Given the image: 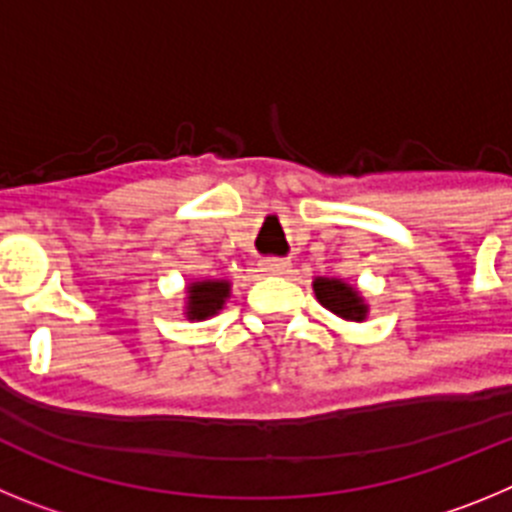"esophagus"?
<instances>
[{"label": "esophagus", "instance_id": "1", "mask_svg": "<svg viewBox=\"0 0 512 512\" xmlns=\"http://www.w3.org/2000/svg\"><path fill=\"white\" fill-rule=\"evenodd\" d=\"M289 261L287 259H264L261 261V271L266 274H289Z\"/></svg>", "mask_w": 512, "mask_h": 512}]
</instances>
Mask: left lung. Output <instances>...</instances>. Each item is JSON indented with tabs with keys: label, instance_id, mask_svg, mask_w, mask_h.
<instances>
[{
	"label": "left lung",
	"instance_id": "8db88e82",
	"mask_svg": "<svg viewBox=\"0 0 512 512\" xmlns=\"http://www.w3.org/2000/svg\"><path fill=\"white\" fill-rule=\"evenodd\" d=\"M315 295L320 305L336 312L338 318L346 320H364L366 305H361V297L356 295L354 287L338 282V279H315Z\"/></svg>",
	"mask_w": 512,
	"mask_h": 512
}]
</instances>
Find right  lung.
I'll use <instances>...</instances> for the list:
<instances>
[{
    "mask_svg": "<svg viewBox=\"0 0 512 512\" xmlns=\"http://www.w3.org/2000/svg\"><path fill=\"white\" fill-rule=\"evenodd\" d=\"M230 295L228 282H197L189 287V318H207L223 307L225 297Z\"/></svg>",
    "mask_w": 512,
    "mask_h": 512,
    "instance_id": "1",
    "label": "right lung"
}]
</instances>
